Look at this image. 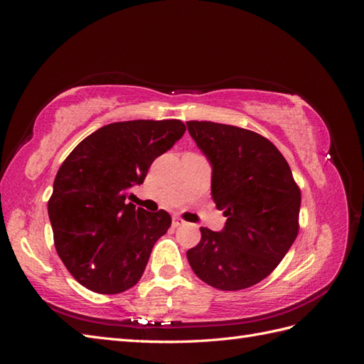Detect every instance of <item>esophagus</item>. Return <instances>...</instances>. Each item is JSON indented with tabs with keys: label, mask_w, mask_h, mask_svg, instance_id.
<instances>
[{
	"label": "esophagus",
	"mask_w": 364,
	"mask_h": 364,
	"mask_svg": "<svg viewBox=\"0 0 364 364\" xmlns=\"http://www.w3.org/2000/svg\"><path fill=\"white\" fill-rule=\"evenodd\" d=\"M171 223H173V226H174V228H178V226H183V225H185V220H182L181 217H173Z\"/></svg>",
	"instance_id": "obj_1"
}]
</instances>
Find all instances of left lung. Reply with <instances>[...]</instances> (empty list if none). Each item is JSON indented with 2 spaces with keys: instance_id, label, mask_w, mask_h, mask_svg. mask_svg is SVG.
Returning a JSON list of instances; mask_svg holds the SVG:
<instances>
[{
  "instance_id": "left-lung-1",
  "label": "left lung",
  "mask_w": 364,
  "mask_h": 364,
  "mask_svg": "<svg viewBox=\"0 0 364 364\" xmlns=\"http://www.w3.org/2000/svg\"><path fill=\"white\" fill-rule=\"evenodd\" d=\"M186 126L213 165V199L228 217L222 232L200 228L186 258L214 289H249L278 267L296 240L301 190L277 146L257 132L211 121Z\"/></svg>"
}]
</instances>
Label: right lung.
<instances>
[{
    "mask_svg": "<svg viewBox=\"0 0 364 364\" xmlns=\"http://www.w3.org/2000/svg\"><path fill=\"white\" fill-rule=\"evenodd\" d=\"M185 130L181 119L112 123L86 136L62 162L48 200L54 246L87 290L117 294L141 279L171 217L164 209H136L126 202L127 193Z\"/></svg>",
    "mask_w": 364,
    "mask_h": 364,
    "instance_id": "right-lung-1",
    "label": "right lung"
}]
</instances>
